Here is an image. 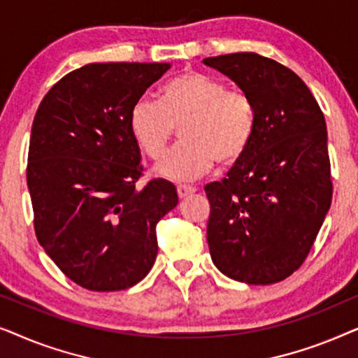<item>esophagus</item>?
<instances>
[{
	"instance_id": "1",
	"label": "esophagus",
	"mask_w": 358,
	"mask_h": 358,
	"mask_svg": "<svg viewBox=\"0 0 358 358\" xmlns=\"http://www.w3.org/2000/svg\"><path fill=\"white\" fill-rule=\"evenodd\" d=\"M194 192H195V189L192 187V185H179V187H178L179 199L189 197V195H192Z\"/></svg>"
}]
</instances>
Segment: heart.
Masks as SVG:
<instances>
[{
  "instance_id": "obj_1",
  "label": "heart",
  "mask_w": 358,
  "mask_h": 358,
  "mask_svg": "<svg viewBox=\"0 0 358 358\" xmlns=\"http://www.w3.org/2000/svg\"><path fill=\"white\" fill-rule=\"evenodd\" d=\"M179 127L182 143L155 171L171 180H192L212 171L217 161L228 168L243 159L256 131V109L246 92L187 70L161 86L158 102L136 101L129 114L130 134L151 159L164 155Z\"/></svg>"
}]
</instances>
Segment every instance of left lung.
<instances>
[{
	"label": "left lung",
	"mask_w": 358,
	"mask_h": 358,
	"mask_svg": "<svg viewBox=\"0 0 358 358\" xmlns=\"http://www.w3.org/2000/svg\"><path fill=\"white\" fill-rule=\"evenodd\" d=\"M256 109L251 146L222 182L205 185L207 241L233 280L268 285L305 261L332 200L324 115L301 78L252 52L205 58Z\"/></svg>",
	"instance_id": "left-lung-1"
}]
</instances>
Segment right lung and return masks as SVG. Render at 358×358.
<instances>
[{"instance_id": "add662e5", "label": "right lung", "mask_w": 358, "mask_h": 358, "mask_svg": "<svg viewBox=\"0 0 358 358\" xmlns=\"http://www.w3.org/2000/svg\"><path fill=\"white\" fill-rule=\"evenodd\" d=\"M169 63H91L68 73L34 117L27 187L41 246L92 292L134 287L158 254L156 224L178 205L174 184L136 189L143 166L131 106Z\"/></svg>"}]
</instances>
